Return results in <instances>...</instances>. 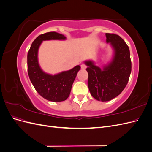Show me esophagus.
<instances>
[{
  "label": "esophagus",
  "mask_w": 152,
  "mask_h": 152,
  "mask_svg": "<svg viewBox=\"0 0 152 152\" xmlns=\"http://www.w3.org/2000/svg\"><path fill=\"white\" fill-rule=\"evenodd\" d=\"M80 67L82 69H86V65H85V64H82V65H80Z\"/></svg>",
  "instance_id": "esophagus-1"
}]
</instances>
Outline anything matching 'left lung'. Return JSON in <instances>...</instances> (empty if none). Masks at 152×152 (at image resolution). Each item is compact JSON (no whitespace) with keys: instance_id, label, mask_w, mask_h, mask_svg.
<instances>
[{"instance_id":"left-lung-1","label":"left lung","mask_w":152,"mask_h":152,"mask_svg":"<svg viewBox=\"0 0 152 152\" xmlns=\"http://www.w3.org/2000/svg\"><path fill=\"white\" fill-rule=\"evenodd\" d=\"M107 43L113 50L111 61L103 68L91 60L85 61L88 72L87 85L91 96L101 102H108L120 94L125 88L131 72L129 47L120 36L106 34Z\"/></svg>"}]
</instances>
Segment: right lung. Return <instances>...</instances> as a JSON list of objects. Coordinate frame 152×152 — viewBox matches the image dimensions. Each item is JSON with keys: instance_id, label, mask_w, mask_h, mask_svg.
I'll return each instance as SVG.
<instances>
[{"instance_id": "add662e5", "label": "right lung", "mask_w": 152, "mask_h": 152, "mask_svg": "<svg viewBox=\"0 0 152 152\" xmlns=\"http://www.w3.org/2000/svg\"><path fill=\"white\" fill-rule=\"evenodd\" d=\"M66 39L65 36L55 31L40 35L31 44L27 55L28 73L31 84L42 97L50 102H63L68 98L80 66L77 65L70 70L63 71L55 75L49 74L44 72L39 65V49L42 41L64 40Z\"/></svg>"}]
</instances>
